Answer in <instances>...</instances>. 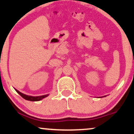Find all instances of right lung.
Returning <instances> with one entry per match:
<instances>
[{"mask_svg": "<svg viewBox=\"0 0 134 134\" xmlns=\"http://www.w3.org/2000/svg\"><path fill=\"white\" fill-rule=\"evenodd\" d=\"M16 90V92L18 93V94H20V96H21L22 98H24L25 99H26V100H28V101H40L41 99H42L43 98H44L45 97H46L47 96V95H43V96H27V95H25V94L21 93V92H20V91H18V90Z\"/></svg>", "mask_w": 134, "mask_h": 134, "instance_id": "add662e5", "label": "right lung"}]
</instances>
